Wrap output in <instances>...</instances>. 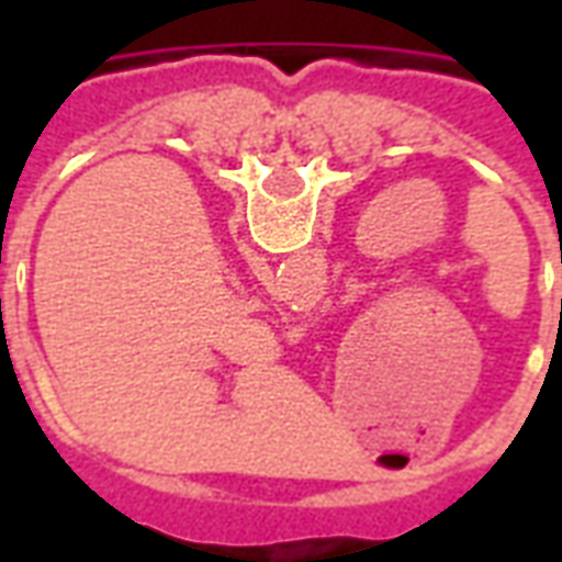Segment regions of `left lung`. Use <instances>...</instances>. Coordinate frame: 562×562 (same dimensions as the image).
I'll list each match as a JSON object with an SVG mask.
<instances>
[{"label":"left lung","mask_w":562,"mask_h":562,"mask_svg":"<svg viewBox=\"0 0 562 562\" xmlns=\"http://www.w3.org/2000/svg\"><path fill=\"white\" fill-rule=\"evenodd\" d=\"M560 261H562V252H560Z\"/></svg>","instance_id":"obj_1"}]
</instances>
